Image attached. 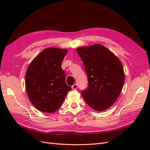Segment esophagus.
<instances>
[{
  "instance_id": "obj_1",
  "label": "esophagus",
  "mask_w": 150,
  "mask_h": 150,
  "mask_svg": "<svg viewBox=\"0 0 150 150\" xmlns=\"http://www.w3.org/2000/svg\"><path fill=\"white\" fill-rule=\"evenodd\" d=\"M71 88L73 89V90H76V89L77 88V84H73L72 86H71Z\"/></svg>"
}]
</instances>
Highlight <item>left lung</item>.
<instances>
[{"label": "left lung", "mask_w": 150, "mask_h": 150, "mask_svg": "<svg viewBox=\"0 0 150 150\" xmlns=\"http://www.w3.org/2000/svg\"><path fill=\"white\" fill-rule=\"evenodd\" d=\"M77 51L88 79V87L82 91V97L92 109H108L119 97L125 81L122 63L100 44L78 47Z\"/></svg>", "instance_id": "left-lung-1"}]
</instances>
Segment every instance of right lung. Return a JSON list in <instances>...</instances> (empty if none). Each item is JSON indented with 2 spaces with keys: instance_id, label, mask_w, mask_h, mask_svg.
I'll list each match as a JSON object with an SVG mask.
<instances>
[{
  "instance_id": "add662e5",
  "label": "right lung",
  "mask_w": 150,
  "mask_h": 150,
  "mask_svg": "<svg viewBox=\"0 0 150 150\" xmlns=\"http://www.w3.org/2000/svg\"><path fill=\"white\" fill-rule=\"evenodd\" d=\"M68 50L51 47L42 50L27 69L28 98L37 110L52 113L61 106L71 87L66 84L61 63Z\"/></svg>"
}]
</instances>
